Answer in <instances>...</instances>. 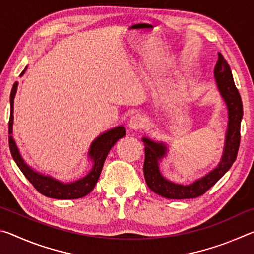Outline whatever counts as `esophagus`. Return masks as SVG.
Returning a JSON list of instances; mask_svg holds the SVG:
<instances>
[{
    "label": "esophagus",
    "instance_id": "34e87169",
    "mask_svg": "<svg viewBox=\"0 0 254 254\" xmlns=\"http://www.w3.org/2000/svg\"><path fill=\"white\" fill-rule=\"evenodd\" d=\"M144 122L145 119L143 118V115L141 114H135L130 119V122H128V127H130L131 130H140L144 127Z\"/></svg>",
    "mask_w": 254,
    "mask_h": 254
}]
</instances>
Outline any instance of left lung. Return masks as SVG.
Returning <instances> with one entry per match:
<instances>
[{
	"label": "left lung",
	"mask_w": 254,
	"mask_h": 254,
	"mask_svg": "<svg viewBox=\"0 0 254 254\" xmlns=\"http://www.w3.org/2000/svg\"><path fill=\"white\" fill-rule=\"evenodd\" d=\"M214 76L218 91L225 102L227 113H229L224 150H223V156L216 168L189 185L170 182L163 177L159 169V162L163 157H166L167 151H168L167 145L162 142L150 140L148 137H142L145 153L143 165L145 183L152 191L165 198L187 199L196 198V197L205 194L226 174V171H229L238 156L243 105L240 93L235 87L231 68L221 53H218V60L214 69Z\"/></svg>",
	"instance_id": "8db88e82"
}]
</instances>
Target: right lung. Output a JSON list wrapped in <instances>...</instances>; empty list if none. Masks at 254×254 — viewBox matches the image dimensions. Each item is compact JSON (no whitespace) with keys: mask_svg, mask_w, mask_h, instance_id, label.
Wrapping results in <instances>:
<instances>
[{"mask_svg":"<svg viewBox=\"0 0 254 254\" xmlns=\"http://www.w3.org/2000/svg\"><path fill=\"white\" fill-rule=\"evenodd\" d=\"M27 67L21 72L20 76L24 74ZM18 89V81H15L13 87H12L10 95V121H8V145H10V151L12 157L20 170L22 171L33 187L37 189L40 194L45 195L50 198L56 199H77L86 196L91 192L100 178L101 171L103 169V165L109 154L112 147L118 142V141L126 135V128L123 127H117L112 130H109L98 135L93 141L88 151V157L93 161V168L91 171L85 176V177L76 180L74 183H62L50 176L42 175L33 170L31 167L28 166L23 158L21 157L19 149L16 147L15 141L12 136L13 131V106H14V97Z\"/></svg>","mask_w":254,"mask_h":254,"instance_id":"add662e5","label":"right lung"}]
</instances>
